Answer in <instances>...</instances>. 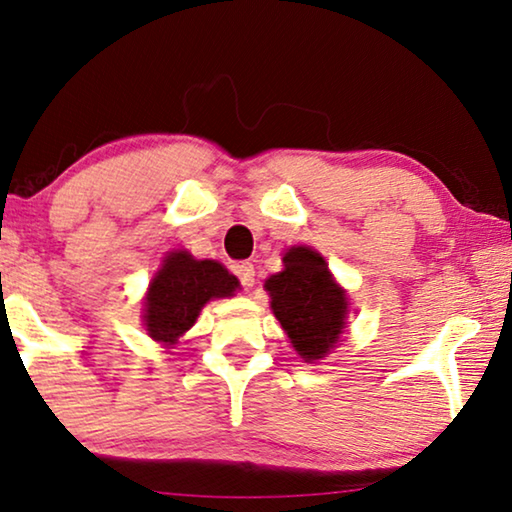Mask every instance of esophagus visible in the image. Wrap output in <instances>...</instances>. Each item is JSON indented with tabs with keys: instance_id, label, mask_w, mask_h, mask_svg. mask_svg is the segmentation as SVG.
<instances>
[{
	"instance_id": "obj_1",
	"label": "esophagus",
	"mask_w": 512,
	"mask_h": 512,
	"mask_svg": "<svg viewBox=\"0 0 512 512\" xmlns=\"http://www.w3.org/2000/svg\"><path fill=\"white\" fill-rule=\"evenodd\" d=\"M236 276H239L243 287L250 289L255 285V266L250 262H241L239 266H236Z\"/></svg>"
}]
</instances>
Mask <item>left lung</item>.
Returning a JSON list of instances; mask_svg holds the SVG:
<instances>
[{
  "label": "left lung",
  "mask_w": 512,
  "mask_h": 512,
  "mask_svg": "<svg viewBox=\"0 0 512 512\" xmlns=\"http://www.w3.org/2000/svg\"><path fill=\"white\" fill-rule=\"evenodd\" d=\"M282 269L264 282L271 310L305 363H315L338 345L347 324V294L326 259L310 246H292Z\"/></svg>",
  "instance_id": "obj_1"
}]
</instances>
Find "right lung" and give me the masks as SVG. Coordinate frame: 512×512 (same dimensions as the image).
I'll list each match as a JSON object with an SVG mask.
<instances>
[{
	"instance_id": "obj_1",
	"label": "right lung",
	"mask_w": 512,
	"mask_h": 512,
	"mask_svg": "<svg viewBox=\"0 0 512 512\" xmlns=\"http://www.w3.org/2000/svg\"><path fill=\"white\" fill-rule=\"evenodd\" d=\"M239 280L213 259H195L188 250H172L144 296V329L160 345H177L211 299L234 296Z\"/></svg>"
}]
</instances>
